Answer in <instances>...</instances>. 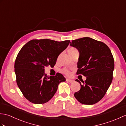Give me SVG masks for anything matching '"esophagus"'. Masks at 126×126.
I'll return each instance as SVG.
<instances>
[{
	"instance_id": "esophagus-1",
	"label": "esophagus",
	"mask_w": 126,
	"mask_h": 126,
	"mask_svg": "<svg viewBox=\"0 0 126 126\" xmlns=\"http://www.w3.org/2000/svg\"><path fill=\"white\" fill-rule=\"evenodd\" d=\"M66 81L69 82H70V83H72V82H74V79H66Z\"/></svg>"
}]
</instances>
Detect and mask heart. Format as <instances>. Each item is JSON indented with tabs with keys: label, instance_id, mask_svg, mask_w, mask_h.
Masks as SVG:
<instances>
[{
	"label": "heart",
	"instance_id": "heart-1",
	"mask_svg": "<svg viewBox=\"0 0 126 126\" xmlns=\"http://www.w3.org/2000/svg\"><path fill=\"white\" fill-rule=\"evenodd\" d=\"M75 50H76V49H75V48H70V49H69L68 51H74ZM61 73H62L63 74L66 75H69L70 74V71H69L68 69L67 68H64L62 69H61Z\"/></svg>",
	"mask_w": 126,
	"mask_h": 126
}]
</instances>
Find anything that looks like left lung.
Masks as SVG:
<instances>
[{"mask_svg": "<svg viewBox=\"0 0 126 126\" xmlns=\"http://www.w3.org/2000/svg\"><path fill=\"white\" fill-rule=\"evenodd\" d=\"M70 45L79 50L77 74L86 77L79 80L81 89L74 94L80 103L92 105L100 101L105 95L113 80L114 61L111 51L104 43L89 37L72 41Z\"/></svg>", "mask_w": 126, "mask_h": 126, "instance_id": "8db88e82", "label": "left lung"}]
</instances>
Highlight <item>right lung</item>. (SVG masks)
<instances>
[{
	"mask_svg": "<svg viewBox=\"0 0 126 126\" xmlns=\"http://www.w3.org/2000/svg\"><path fill=\"white\" fill-rule=\"evenodd\" d=\"M69 43L70 41L33 39L19 51L15 63L16 81L23 95L31 102H47L54 96L58 84L65 81L62 74L49 76L44 70L47 66H54L59 55Z\"/></svg>",
	"mask_w": 126,
	"mask_h": 126,
	"instance_id": "add662e5",
	"label": "right lung"
}]
</instances>
